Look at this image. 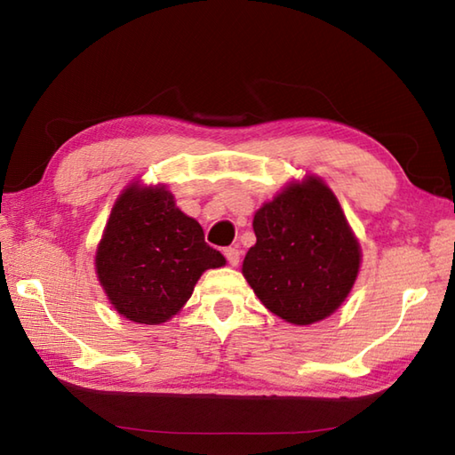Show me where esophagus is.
Instances as JSON below:
<instances>
[{
	"mask_svg": "<svg viewBox=\"0 0 455 455\" xmlns=\"http://www.w3.org/2000/svg\"><path fill=\"white\" fill-rule=\"evenodd\" d=\"M225 256H227L230 266L236 267V266L240 264V250H236V248H227V250H225Z\"/></svg>",
	"mask_w": 455,
	"mask_h": 455,
	"instance_id": "esophagus-1",
	"label": "esophagus"
}]
</instances>
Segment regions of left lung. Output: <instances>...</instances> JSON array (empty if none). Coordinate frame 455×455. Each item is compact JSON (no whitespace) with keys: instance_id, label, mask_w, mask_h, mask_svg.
<instances>
[{"instance_id":"left-lung-1","label":"left lung","mask_w":455,"mask_h":455,"mask_svg":"<svg viewBox=\"0 0 455 455\" xmlns=\"http://www.w3.org/2000/svg\"><path fill=\"white\" fill-rule=\"evenodd\" d=\"M243 275L262 305L295 326L324 321L360 274L362 248L334 191L308 173L256 211Z\"/></svg>"}]
</instances>
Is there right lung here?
<instances>
[{"instance_id": "1", "label": "right lung", "mask_w": 455, "mask_h": 455, "mask_svg": "<svg viewBox=\"0 0 455 455\" xmlns=\"http://www.w3.org/2000/svg\"><path fill=\"white\" fill-rule=\"evenodd\" d=\"M225 264L164 183L132 181L121 191L95 252V274L109 303L139 324L170 321L203 272Z\"/></svg>"}]
</instances>
